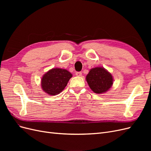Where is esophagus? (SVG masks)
Wrapping results in <instances>:
<instances>
[{"label":"esophagus","mask_w":151,"mask_h":151,"mask_svg":"<svg viewBox=\"0 0 151 151\" xmlns=\"http://www.w3.org/2000/svg\"><path fill=\"white\" fill-rule=\"evenodd\" d=\"M76 75L77 76L80 77V76H82V72H76Z\"/></svg>","instance_id":"esophagus-1"}]
</instances>
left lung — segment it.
I'll return each mask as SVG.
<instances>
[{
    "label": "left lung",
    "instance_id": "1",
    "mask_svg": "<svg viewBox=\"0 0 151 151\" xmlns=\"http://www.w3.org/2000/svg\"><path fill=\"white\" fill-rule=\"evenodd\" d=\"M86 79L91 89L97 94L106 93L111 88L113 83L111 73L101 67L91 68Z\"/></svg>",
    "mask_w": 151,
    "mask_h": 151
}]
</instances>
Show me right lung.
Masks as SVG:
<instances>
[{
	"label": "right lung",
	"instance_id": "right-lung-1",
	"mask_svg": "<svg viewBox=\"0 0 151 151\" xmlns=\"http://www.w3.org/2000/svg\"><path fill=\"white\" fill-rule=\"evenodd\" d=\"M72 77L70 72L63 68L50 69L43 76L41 84L44 92L50 96L58 94L64 89Z\"/></svg>",
	"mask_w": 151,
	"mask_h": 151
}]
</instances>
